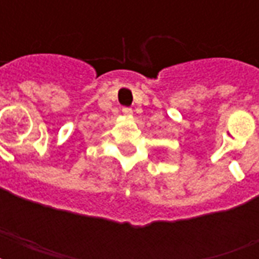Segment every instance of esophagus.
Here are the masks:
<instances>
[{"label":"esophagus","instance_id":"1","mask_svg":"<svg viewBox=\"0 0 259 259\" xmlns=\"http://www.w3.org/2000/svg\"><path fill=\"white\" fill-rule=\"evenodd\" d=\"M122 111H123V114H125V115H132V113H133V110L130 109V107H123V109H122Z\"/></svg>","mask_w":259,"mask_h":259}]
</instances>
